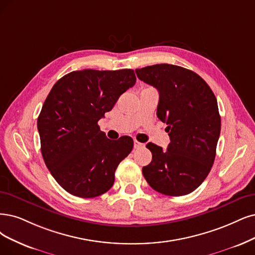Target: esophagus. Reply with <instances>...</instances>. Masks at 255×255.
<instances>
[{
  "instance_id": "34e87169",
  "label": "esophagus",
  "mask_w": 255,
  "mask_h": 255,
  "mask_svg": "<svg viewBox=\"0 0 255 255\" xmlns=\"http://www.w3.org/2000/svg\"><path fill=\"white\" fill-rule=\"evenodd\" d=\"M133 144H134V148H135V149H138V148H143V147L145 146V144H143V143H139V142H137V140H135V139H134Z\"/></svg>"
}]
</instances>
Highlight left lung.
Returning <instances> with one entry per match:
<instances>
[{"instance_id": "left-lung-1", "label": "left lung", "mask_w": 255, "mask_h": 255, "mask_svg": "<svg viewBox=\"0 0 255 255\" xmlns=\"http://www.w3.org/2000/svg\"><path fill=\"white\" fill-rule=\"evenodd\" d=\"M140 81L159 94L156 116L166 123L167 150L148 143L152 161L143 167L147 183L159 193L194 191L211 170L221 133L218 101L199 74L180 66L156 64L135 69Z\"/></svg>"}]
</instances>
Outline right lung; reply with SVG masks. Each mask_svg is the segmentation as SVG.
<instances>
[{
  "mask_svg": "<svg viewBox=\"0 0 255 255\" xmlns=\"http://www.w3.org/2000/svg\"><path fill=\"white\" fill-rule=\"evenodd\" d=\"M135 81L132 69L72 71L46 98L37 118L42 155L54 180L70 194L96 197L115 183L133 139L122 136L112 142L98 122Z\"/></svg>",
  "mask_w": 255,
  "mask_h": 255,
  "instance_id": "obj_1",
  "label": "right lung"
}]
</instances>
